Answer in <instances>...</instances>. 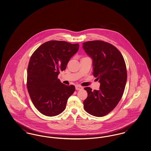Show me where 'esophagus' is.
Wrapping results in <instances>:
<instances>
[{
  "instance_id": "34e87169",
  "label": "esophagus",
  "mask_w": 151,
  "mask_h": 151,
  "mask_svg": "<svg viewBox=\"0 0 151 151\" xmlns=\"http://www.w3.org/2000/svg\"><path fill=\"white\" fill-rule=\"evenodd\" d=\"M75 88H76V90H81V89H83V88L82 86H79V85L76 86Z\"/></svg>"
}]
</instances>
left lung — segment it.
<instances>
[{
    "label": "left lung",
    "mask_w": 151,
    "mask_h": 151,
    "mask_svg": "<svg viewBox=\"0 0 151 151\" xmlns=\"http://www.w3.org/2000/svg\"><path fill=\"white\" fill-rule=\"evenodd\" d=\"M83 48L92 58L94 76L100 83V89L86 87L84 101L87 113L103 116L111 111L122 98L127 81V70L122 54L114 46L102 41L83 43Z\"/></svg>",
    "instance_id": "8db88e82"
}]
</instances>
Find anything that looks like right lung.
Listing matches in <instances>:
<instances>
[{
  "mask_svg": "<svg viewBox=\"0 0 151 151\" xmlns=\"http://www.w3.org/2000/svg\"><path fill=\"white\" fill-rule=\"evenodd\" d=\"M79 48V43L50 41L38 47L30 58L27 89L35 106L43 115L53 116L62 113L75 92L74 86L62 83L58 76Z\"/></svg>",
  "mask_w": 151,
  "mask_h": 151,
  "instance_id": "add662e5",
  "label": "right lung"
}]
</instances>
